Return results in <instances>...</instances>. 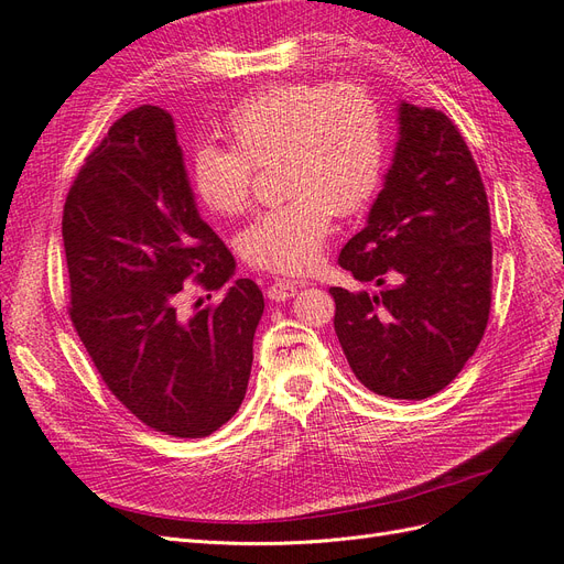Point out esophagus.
Masks as SVG:
<instances>
[{
    "mask_svg": "<svg viewBox=\"0 0 564 564\" xmlns=\"http://www.w3.org/2000/svg\"><path fill=\"white\" fill-rule=\"evenodd\" d=\"M297 295V283L291 279H276L267 288V297L273 302H283Z\"/></svg>",
    "mask_w": 564,
    "mask_h": 564,
    "instance_id": "1",
    "label": "esophagus"
}]
</instances>
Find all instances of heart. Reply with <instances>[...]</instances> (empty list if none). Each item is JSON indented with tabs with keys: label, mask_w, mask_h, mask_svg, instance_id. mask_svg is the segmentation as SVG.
Returning a JSON list of instances; mask_svg holds the SVG:
<instances>
[{
	"label": "heart",
	"mask_w": 564,
	"mask_h": 564,
	"mask_svg": "<svg viewBox=\"0 0 564 564\" xmlns=\"http://www.w3.org/2000/svg\"><path fill=\"white\" fill-rule=\"evenodd\" d=\"M224 134L231 149L200 147L191 163L193 191L217 215L243 213L254 167L281 160L288 198L238 236L240 254L257 269H312L333 231V215L366 210L382 184V118L371 94L357 85H273L240 101Z\"/></svg>",
	"instance_id": "obj_1"
}]
</instances>
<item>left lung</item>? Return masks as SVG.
I'll return each mask as SVG.
<instances>
[{
    "mask_svg": "<svg viewBox=\"0 0 564 564\" xmlns=\"http://www.w3.org/2000/svg\"><path fill=\"white\" fill-rule=\"evenodd\" d=\"M337 264L380 293L330 288L354 376L392 399L444 390L487 330L491 217L479 167L442 110L399 106V141L366 227Z\"/></svg>",
    "mask_w": 564,
    "mask_h": 564,
    "instance_id": "8db88e82",
    "label": "left lung"
}]
</instances>
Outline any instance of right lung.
<instances>
[{
	"mask_svg": "<svg viewBox=\"0 0 564 564\" xmlns=\"http://www.w3.org/2000/svg\"><path fill=\"white\" fill-rule=\"evenodd\" d=\"M70 321L106 388L143 425L198 440L246 397L262 291L238 279L221 302L180 312L184 283L219 291L234 254L200 219L167 110L110 127L63 205Z\"/></svg>",
	"mask_w": 564,
	"mask_h": 564,
	"instance_id": "right-lung-1",
	"label": "right lung"
}]
</instances>
